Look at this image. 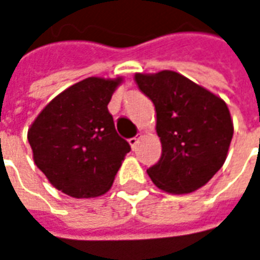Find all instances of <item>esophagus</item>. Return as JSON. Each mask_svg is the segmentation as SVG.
<instances>
[{"instance_id":"1","label":"esophagus","mask_w":260,"mask_h":260,"mask_svg":"<svg viewBox=\"0 0 260 260\" xmlns=\"http://www.w3.org/2000/svg\"><path fill=\"white\" fill-rule=\"evenodd\" d=\"M139 139L140 137H132V139H128V143H130V146H132V149L135 150L137 148V143H139Z\"/></svg>"}]
</instances>
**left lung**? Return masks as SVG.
<instances>
[{
  "label": "left lung",
  "mask_w": 260,
  "mask_h": 260,
  "mask_svg": "<svg viewBox=\"0 0 260 260\" xmlns=\"http://www.w3.org/2000/svg\"><path fill=\"white\" fill-rule=\"evenodd\" d=\"M156 111L159 161L148 170L164 191L184 194L205 186L227 158L233 121L227 104L175 72L135 76Z\"/></svg>",
  "instance_id": "obj_1"
}]
</instances>
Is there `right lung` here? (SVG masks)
Listing matches in <instances>:
<instances>
[{
	"instance_id": "add662e5",
	"label": "right lung",
	"mask_w": 260,
	"mask_h": 260,
	"mask_svg": "<svg viewBox=\"0 0 260 260\" xmlns=\"http://www.w3.org/2000/svg\"><path fill=\"white\" fill-rule=\"evenodd\" d=\"M121 79L87 77L55 96L30 125L36 167L72 198L108 191L130 145L118 136L108 111Z\"/></svg>"
}]
</instances>
